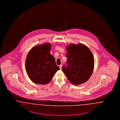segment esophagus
Wrapping results in <instances>:
<instances>
[{
	"label": "esophagus",
	"instance_id": "34e87169",
	"mask_svg": "<svg viewBox=\"0 0 120 120\" xmlns=\"http://www.w3.org/2000/svg\"><path fill=\"white\" fill-rule=\"evenodd\" d=\"M59 68L60 69V70H61L62 68V65H60L59 66Z\"/></svg>",
	"mask_w": 120,
	"mask_h": 120
}]
</instances>
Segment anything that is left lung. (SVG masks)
<instances>
[{"instance_id": "1", "label": "left lung", "mask_w": 120, "mask_h": 120, "mask_svg": "<svg viewBox=\"0 0 120 120\" xmlns=\"http://www.w3.org/2000/svg\"><path fill=\"white\" fill-rule=\"evenodd\" d=\"M67 61L62 70L69 80L75 85L86 82L94 68V58L90 50L82 44H71L67 47Z\"/></svg>"}]
</instances>
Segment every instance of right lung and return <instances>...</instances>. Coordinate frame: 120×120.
Instances as JSON below:
<instances>
[{"instance_id":"1","label":"right lung","mask_w":120,"mask_h":120,"mask_svg":"<svg viewBox=\"0 0 120 120\" xmlns=\"http://www.w3.org/2000/svg\"><path fill=\"white\" fill-rule=\"evenodd\" d=\"M49 43L35 46L29 52L26 61V68L30 79L34 83L45 85L49 82L60 68L50 54Z\"/></svg>"}]
</instances>
